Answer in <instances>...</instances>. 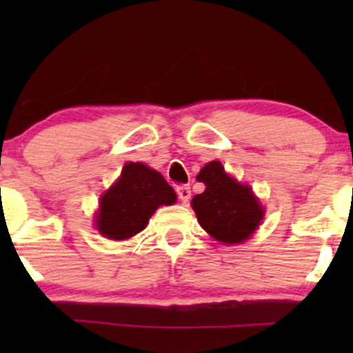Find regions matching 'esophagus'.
Returning a JSON list of instances; mask_svg holds the SVG:
<instances>
[{
    "mask_svg": "<svg viewBox=\"0 0 353 353\" xmlns=\"http://www.w3.org/2000/svg\"><path fill=\"white\" fill-rule=\"evenodd\" d=\"M176 192H177V196H179V199L184 202H189V199H190V188L189 185H179V188L176 189Z\"/></svg>",
    "mask_w": 353,
    "mask_h": 353,
    "instance_id": "34e87169",
    "label": "esophagus"
}]
</instances>
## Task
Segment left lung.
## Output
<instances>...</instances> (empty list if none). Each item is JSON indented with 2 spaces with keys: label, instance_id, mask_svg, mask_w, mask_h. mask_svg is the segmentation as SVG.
I'll return each mask as SVG.
<instances>
[{
  "label": "left lung",
  "instance_id": "1",
  "mask_svg": "<svg viewBox=\"0 0 353 353\" xmlns=\"http://www.w3.org/2000/svg\"><path fill=\"white\" fill-rule=\"evenodd\" d=\"M197 181L204 182L205 190L194 196L190 205L201 228L224 244H242L252 236L265 214L252 188L230 177L219 161L205 164Z\"/></svg>",
  "mask_w": 353,
  "mask_h": 353
}]
</instances>
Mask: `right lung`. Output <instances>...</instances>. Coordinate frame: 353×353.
Here are the masks:
<instances>
[{"label": "right lung", "mask_w": 353, "mask_h": 353, "mask_svg": "<svg viewBox=\"0 0 353 353\" xmlns=\"http://www.w3.org/2000/svg\"><path fill=\"white\" fill-rule=\"evenodd\" d=\"M177 196L161 172L143 163H128L119 179L99 199L96 229L112 241H125L148 225L161 205H172Z\"/></svg>", "instance_id": "1"}]
</instances>
